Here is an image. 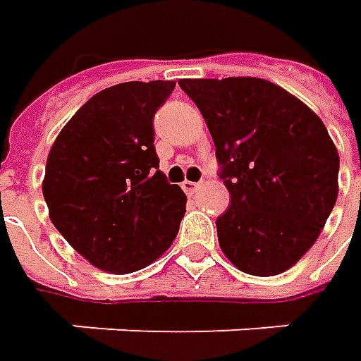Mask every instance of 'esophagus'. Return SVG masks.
Here are the masks:
<instances>
[{
    "label": "esophagus",
    "mask_w": 361,
    "mask_h": 361,
    "mask_svg": "<svg viewBox=\"0 0 361 361\" xmlns=\"http://www.w3.org/2000/svg\"><path fill=\"white\" fill-rule=\"evenodd\" d=\"M199 187H201V183H192V180H185V183H183V190L188 192V195H192Z\"/></svg>",
    "instance_id": "obj_1"
}]
</instances>
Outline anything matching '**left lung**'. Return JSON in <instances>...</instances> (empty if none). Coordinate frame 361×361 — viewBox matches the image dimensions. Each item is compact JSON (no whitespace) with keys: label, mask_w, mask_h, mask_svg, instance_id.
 Listing matches in <instances>:
<instances>
[{"label":"left lung","mask_w":361,"mask_h":361,"mask_svg":"<svg viewBox=\"0 0 361 361\" xmlns=\"http://www.w3.org/2000/svg\"><path fill=\"white\" fill-rule=\"evenodd\" d=\"M215 142L229 209L223 253L243 273L279 275L317 241L338 199L340 157L326 124L261 78L178 80Z\"/></svg>","instance_id":"8db88e82"}]
</instances>
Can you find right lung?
Wrapping results in <instances>:
<instances>
[{
	"mask_svg": "<svg viewBox=\"0 0 361 361\" xmlns=\"http://www.w3.org/2000/svg\"><path fill=\"white\" fill-rule=\"evenodd\" d=\"M174 82H124L94 94L58 134L42 183L49 219L94 267L132 273L178 233L187 195L154 150V112Z\"/></svg>",
	"mask_w": 361,
	"mask_h": 361,
	"instance_id": "right-lung-1",
	"label": "right lung"
}]
</instances>
